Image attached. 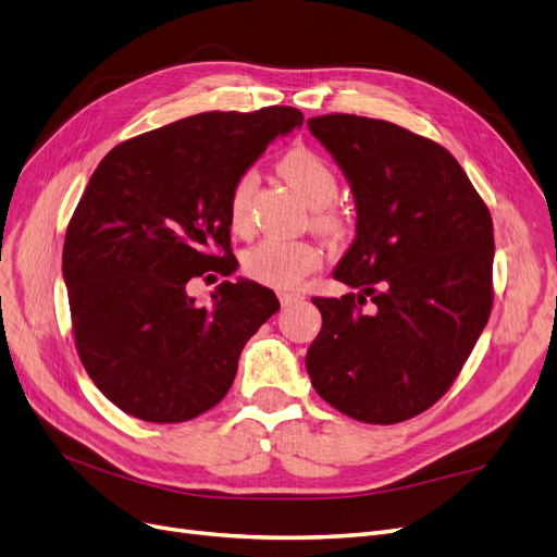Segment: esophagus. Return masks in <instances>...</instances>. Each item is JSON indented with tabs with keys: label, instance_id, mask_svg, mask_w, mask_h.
Listing matches in <instances>:
<instances>
[{
	"label": "esophagus",
	"instance_id": "esophagus-1",
	"mask_svg": "<svg viewBox=\"0 0 557 557\" xmlns=\"http://www.w3.org/2000/svg\"><path fill=\"white\" fill-rule=\"evenodd\" d=\"M300 300H302V296H300V294H294V292H280V302H282V307L296 305V302H300Z\"/></svg>",
	"mask_w": 557,
	"mask_h": 557
}]
</instances>
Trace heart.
<instances>
[{
  "instance_id": "b5f03b06",
  "label": "heart",
  "mask_w": 557,
  "mask_h": 557,
  "mask_svg": "<svg viewBox=\"0 0 557 557\" xmlns=\"http://www.w3.org/2000/svg\"><path fill=\"white\" fill-rule=\"evenodd\" d=\"M284 178L298 195L317 209V224L323 230L337 226V215L325 211V206L337 195V178L327 162L310 149H294L280 162ZM255 185V174L245 172L230 197V222L234 230H243L247 220V197ZM321 247L310 240L263 238L247 247L243 255V271L252 280L275 286V289H296L321 263Z\"/></svg>"
}]
</instances>
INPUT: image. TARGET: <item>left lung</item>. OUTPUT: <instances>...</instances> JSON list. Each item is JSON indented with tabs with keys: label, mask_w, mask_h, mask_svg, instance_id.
<instances>
[{
	"label": "left lung",
	"mask_w": 557,
	"mask_h": 557,
	"mask_svg": "<svg viewBox=\"0 0 557 557\" xmlns=\"http://www.w3.org/2000/svg\"><path fill=\"white\" fill-rule=\"evenodd\" d=\"M307 126L339 164L358 213L333 271L358 294L312 298L323 325L307 374L348 418L404 422L447 393L488 321L491 213L436 141L356 114Z\"/></svg>",
	"instance_id": "1"
}]
</instances>
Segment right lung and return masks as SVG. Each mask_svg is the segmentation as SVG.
<instances>
[{
	"label": "right lung",
	"mask_w": 557,
	"mask_h": 557,
	"mask_svg": "<svg viewBox=\"0 0 557 557\" xmlns=\"http://www.w3.org/2000/svg\"><path fill=\"white\" fill-rule=\"evenodd\" d=\"M300 126L296 108L201 112L100 160L71 218L61 271L79 360L123 413L185 422L230 393L243 346L280 310L277 296L238 277L201 307L185 286L236 271L234 185L268 144Z\"/></svg>",
	"instance_id": "right-lung-1"
}]
</instances>
